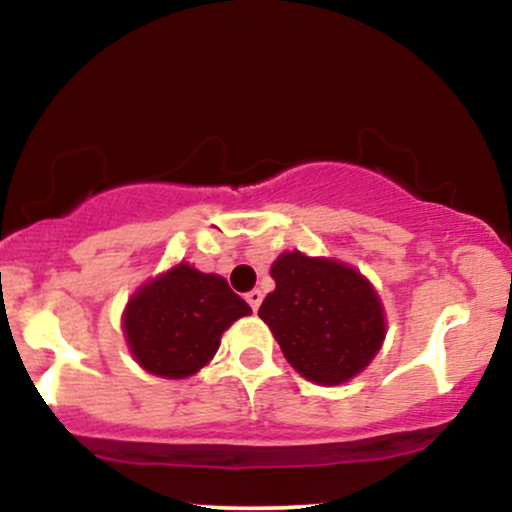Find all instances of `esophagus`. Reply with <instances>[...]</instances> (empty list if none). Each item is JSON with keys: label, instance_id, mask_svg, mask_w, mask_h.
I'll return each mask as SVG.
<instances>
[{"label": "esophagus", "instance_id": "obj_1", "mask_svg": "<svg viewBox=\"0 0 512 512\" xmlns=\"http://www.w3.org/2000/svg\"><path fill=\"white\" fill-rule=\"evenodd\" d=\"M245 301L250 303L252 310H257V308H260V303H262V291L252 289L250 293H245Z\"/></svg>", "mask_w": 512, "mask_h": 512}]
</instances>
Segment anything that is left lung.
Wrapping results in <instances>:
<instances>
[{
    "label": "left lung",
    "mask_w": 512,
    "mask_h": 512,
    "mask_svg": "<svg viewBox=\"0 0 512 512\" xmlns=\"http://www.w3.org/2000/svg\"><path fill=\"white\" fill-rule=\"evenodd\" d=\"M269 274L276 289L260 317L293 370L317 385H342L363 373L387 334L383 301L366 276L301 250L281 252Z\"/></svg>",
    "instance_id": "1"
}]
</instances>
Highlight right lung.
Wrapping results in <instances>:
<instances>
[{
  "label": "right lung",
  "mask_w": 512,
  "mask_h": 512,
  "mask_svg": "<svg viewBox=\"0 0 512 512\" xmlns=\"http://www.w3.org/2000/svg\"><path fill=\"white\" fill-rule=\"evenodd\" d=\"M250 313L223 276L180 262L129 296L122 332L129 354L146 373L185 380L214 358L221 334Z\"/></svg>",
  "instance_id": "obj_1"
}]
</instances>
